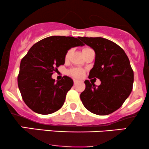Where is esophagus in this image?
Listing matches in <instances>:
<instances>
[{
	"instance_id": "esophagus-1",
	"label": "esophagus",
	"mask_w": 149,
	"mask_h": 149,
	"mask_svg": "<svg viewBox=\"0 0 149 149\" xmlns=\"http://www.w3.org/2000/svg\"><path fill=\"white\" fill-rule=\"evenodd\" d=\"M73 83H74V84H76L77 83H78V80L76 79H73Z\"/></svg>"
}]
</instances>
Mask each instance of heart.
I'll list each match as a JSON object with an SVG mask.
<instances>
[{
    "label": "heart",
    "mask_w": 149,
    "mask_h": 149,
    "mask_svg": "<svg viewBox=\"0 0 149 149\" xmlns=\"http://www.w3.org/2000/svg\"><path fill=\"white\" fill-rule=\"evenodd\" d=\"M90 49L91 48L88 47H84V48L83 49V53L86 52L87 50H88V49ZM71 52H72V49H69V50H68V52L66 53V55H65V59H66V60L69 59L70 55H71ZM69 73L71 76L73 77H76V78H80V77H81L83 75V71L80 69H73L69 71Z\"/></svg>",
    "instance_id": "obj_1"
}]
</instances>
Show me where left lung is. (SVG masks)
Masks as SVG:
<instances>
[{"mask_svg":"<svg viewBox=\"0 0 149 149\" xmlns=\"http://www.w3.org/2000/svg\"><path fill=\"white\" fill-rule=\"evenodd\" d=\"M95 52V61L89 78L100 80L99 86L85 80L80 94L84 107L92 113L109 115L118 110L130 95L134 72L125 51L115 42L104 38L80 37Z\"/></svg>","mask_w":149,"mask_h":149,"instance_id":"8db88e82","label":"left lung"}]
</instances>
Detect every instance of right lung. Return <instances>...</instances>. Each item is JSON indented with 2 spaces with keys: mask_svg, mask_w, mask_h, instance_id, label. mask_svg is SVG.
Here are the masks:
<instances>
[{
  "mask_svg": "<svg viewBox=\"0 0 149 149\" xmlns=\"http://www.w3.org/2000/svg\"><path fill=\"white\" fill-rule=\"evenodd\" d=\"M80 39L59 36L45 38L34 44L22 58L18 87L24 102L34 112L47 115L63 106L73 81L64 76L55 82L52 75L64 64L65 55L69 49L84 45Z\"/></svg>",
  "mask_w": 149,
  "mask_h": 149,
  "instance_id": "right-lung-1",
  "label": "right lung"
}]
</instances>
